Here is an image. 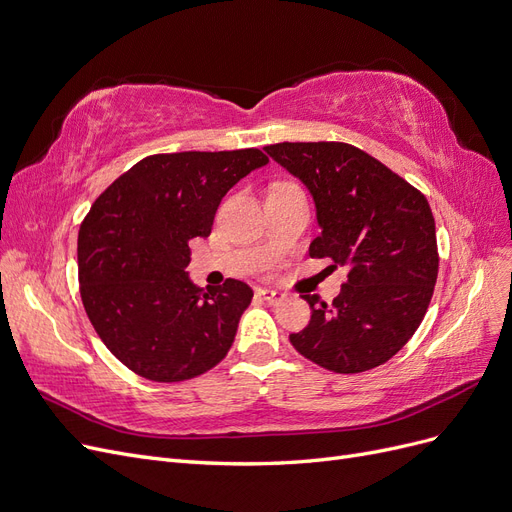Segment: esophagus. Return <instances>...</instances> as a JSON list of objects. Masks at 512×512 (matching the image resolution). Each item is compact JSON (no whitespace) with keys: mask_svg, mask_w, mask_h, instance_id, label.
Here are the masks:
<instances>
[{"mask_svg":"<svg viewBox=\"0 0 512 512\" xmlns=\"http://www.w3.org/2000/svg\"><path fill=\"white\" fill-rule=\"evenodd\" d=\"M257 293H259V297H261V299H266L270 306H278V304H282V301L287 299V295H285V293L272 291V289H259Z\"/></svg>","mask_w":512,"mask_h":512,"instance_id":"34e87169","label":"esophagus"}]
</instances>
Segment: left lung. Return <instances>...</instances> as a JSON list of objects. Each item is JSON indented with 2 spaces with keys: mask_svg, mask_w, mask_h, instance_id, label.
I'll list each match as a JSON object with an SVG mask.
<instances>
[{
  "mask_svg": "<svg viewBox=\"0 0 512 512\" xmlns=\"http://www.w3.org/2000/svg\"><path fill=\"white\" fill-rule=\"evenodd\" d=\"M308 187L320 232L310 257L346 266L333 304L301 295L312 318L293 348L335 373L380 367L418 331L439 274L437 230L426 196L348 143L263 147Z\"/></svg>",
  "mask_w": 512,
  "mask_h": 512,
  "instance_id": "8db88e82",
  "label": "left lung"
}]
</instances>
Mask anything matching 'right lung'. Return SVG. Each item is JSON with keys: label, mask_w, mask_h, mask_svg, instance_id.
<instances>
[{"label": "right lung", "mask_w": 512, "mask_h": 512, "mask_svg": "<svg viewBox=\"0 0 512 512\" xmlns=\"http://www.w3.org/2000/svg\"><path fill=\"white\" fill-rule=\"evenodd\" d=\"M263 151H179L137 162L94 200L78 234L84 310L109 352L151 382H185L232 348L253 289L189 280V240L206 238L221 198L266 166Z\"/></svg>", "instance_id": "1"}]
</instances>
